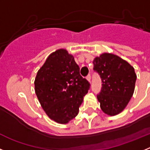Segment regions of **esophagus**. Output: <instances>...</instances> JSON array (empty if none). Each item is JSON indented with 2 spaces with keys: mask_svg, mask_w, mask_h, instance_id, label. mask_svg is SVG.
<instances>
[{
  "mask_svg": "<svg viewBox=\"0 0 150 150\" xmlns=\"http://www.w3.org/2000/svg\"><path fill=\"white\" fill-rule=\"evenodd\" d=\"M86 79L90 83V81H91V76H90V75H88V76H86Z\"/></svg>",
  "mask_w": 150,
  "mask_h": 150,
  "instance_id": "obj_1",
  "label": "esophagus"
}]
</instances>
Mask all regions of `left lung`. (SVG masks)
I'll return each instance as SVG.
<instances>
[{"mask_svg": "<svg viewBox=\"0 0 150 150\" xmlns=\"http://www.w3.org/2000/svg\"><path fill=\"white\" fill-rule=\"evenodd\" d=\"M94 71L100 74L102 89L98 95L100 109L108 116H116L124 110L132 98L137 75L134 68L118 55L108 52L93 60Z\"/></svg>", "mask_w": 150, "mask_h": 150, "instance_id": "left-lung-1", "label": "left lung"}]
</instances>
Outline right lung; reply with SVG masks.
<instances>
[{
    "label": "right lung",
    "instance_id": "obj_1",
    "mask_svg": "<svg viewBox=\"0 0 150 150\" xmlns=\"http://www.w3.org/2000/svg\"><path fill=\"white\" fill-rule=\"evenodd\" d=\"M89 83L79 74L73 55L64 49L52 52L38 70L34 90L50 120L67 124L77 116Z\"/></svg>",
    "mask_w": 150,
    "mask_h": 150
}]
</instances>
